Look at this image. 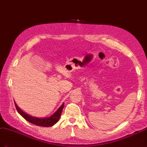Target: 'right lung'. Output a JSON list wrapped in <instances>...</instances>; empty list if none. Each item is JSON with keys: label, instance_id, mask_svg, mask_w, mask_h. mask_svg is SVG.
Here are the masks:
<instances>
[{"label": "right lung", "instance_id": "1", "mask_svg": "<svg viewBox=\"0 0 147 147\" xmlns=\"http://www.w3.org/2000/svg\"><path fill=\"white\" fill-rule=\"evenodd\" d=\"M15 105H16L17 112L20 113V115L22 117H24L26 120L29 121L30 123H33L34 125H37V126L48 127L53 126V125L55 124L59 120L60 115H61L62 110L63 109L64 102L63 103V104L59 107V109L57 110L52 116H51L50 117H47H47L46 118H42V119L28 115L27 113H26L25 112H24L23 111H22V110H20L19 107H17L16 103H15Z\"/></svg>", "mask_w": 147, "mask_h": 147}]
</instances>
